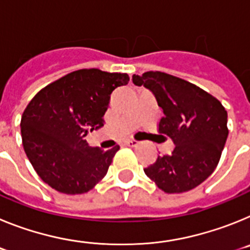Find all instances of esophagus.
Wrapping results in <instances>:
<instances>
[{
    "instance_id": "esophagus-1",
    "label": "esophagus",
    "mask_w": 250,
    "mask_h": 250,
    "mask_svg": "<svg viewBox=\"0 0 250 250\" xmlns=\"http://www.w3.org/2000/svg\"><path fill=\"white\" fill-rule=\"evenodd\" d=\"M125 144H126L127 146L134 147V146H138V145H139V141H138V140H134V139H129V140L125 141Z\"/></svg>"
}]
</instances>
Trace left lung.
<instances>
[{"label": "left lung", "instance_id": "obj_1", "mask_svg": "<svg viewBox=\"0 0 250 250\" xmlns=\"http://www.w3.org/2000/svg\"><path fill=\"white\" fill-rule=\"evenodd\" d=\"M132 81L155 95L164 116L159 132L169 136L174 149L158 156L144 171L167 194L191 190L211 175L228 138V114L213 95L194 83L160 71H147Z\"/></svg>", "mask_w": 250, "mask_h": 250}]
</instances>
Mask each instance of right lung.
<instances>
[{"instance_id": "right-lung-1", "label": "right lung", "mask_w": 250, "mask_h": 250, "mask_svg": "<svg viewBox=\"0 0 250 250\" xmlns=\"http://www.w3.org/2000/svg\"><path fill=\"white\" fill-rule=\"evenodd\" d=\"M129 75L83 68L40 90L21 118L22 145L37 175L63 194H83L106 175L120 146H89L85 136L104 126L115 89Z\"/></svg>"}]
</instances>
